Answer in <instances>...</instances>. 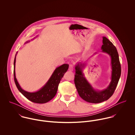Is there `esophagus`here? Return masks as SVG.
I'll list each match as a JSON object with an SVG mask.
<instances>
[{"instance_id":"esophagus-1","label":"esophagus","mask_w":135,"mask_h":135,"mask_svg":"<svg viewBox=\"0 0 135 135\" xmlns=\"http://www.w3.org/2000/svg\"><path fill=\"white\" fill-rule=\"evenodd\" d=\"M69 70L70 71H73V65L72 64H70L69 66Z\"/></svg>"}]
</instances>
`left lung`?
Returning <instances> with one entry per match:
<instances>
[{"instance_id": "1", "label": "left lung", "mask_w": 135, "mask_h": 135, "mask_svg": "<svg viewBox=\"0 0 135 135\" xmlns=\"http://www.w3.org/2000/svg\"><path fill=\"white\" fill-rule=\"evenodd\" d=\"M102 52L107 54L111 58V76L109 86L104 89L99 90L95 89L89 83L83 73V69L87 62H77L75 64L74 83L77 92L85 101L98 103L108 100L113 94L121 74V67L118 54L115 47L107 37H102ZM97 53H95L94 55Z\"/></svg>"}]
</instances>
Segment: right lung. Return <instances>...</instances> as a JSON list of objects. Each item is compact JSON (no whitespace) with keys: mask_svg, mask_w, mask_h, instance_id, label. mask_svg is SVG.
Returning a JSON list of instances; mask_svg holds the SVG:
<instances>
[{"mask_svg":"<svg viewBox=\"0 0 135 135\" xmlns=\"http://www.w3.org/2000/svg\"><path fill=\"white\" fill-rule=\"evenodd\" d=\"M38 36H36L34 38L32 39L31 40L36 38ZM31 40L26 41L25 44L30 42ZM18 54L17 52L15 60H14V78L16 86L20 92L29 100L33 102L36 103H45L50 100H51L54 97L56 96L58 86L60 82L61 79L63 77L64 74L69 69V64H64L58 68H57L51 76L49 78L47 83L38 91L35 92H28L23 90L20 86V85L17 80L16 76L15 68H16V56Z\"/></svg>","mask_w":135,"mask_h":135,"instance_id":"obj_1","label":"right lung"}]
</instances>
